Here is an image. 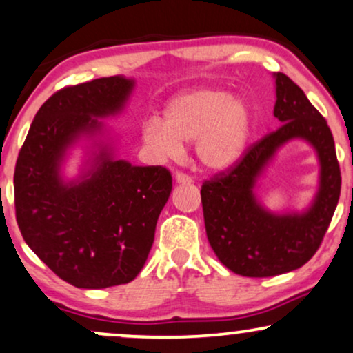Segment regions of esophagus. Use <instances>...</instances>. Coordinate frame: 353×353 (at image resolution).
Returning a JSON list of instances; mask_svg holds the SVG:
<instances>
[{
  "mask_svg": "<svg viewBox=\"0 0 353 353\" xmlns=\"http://www.w3.org/2000/svg\"><path fill=\"white\" fill-rule=\"evenodd\" d=\"M175 180L178 181V183H191V181H193V178H191L190 175H186V173H183V172H176Z\"/></svg>",
  "mask_w": 353,
  "mask_h": 353,
  "instance_id": "1",
  "label": "esophagus"
}]
</instances>
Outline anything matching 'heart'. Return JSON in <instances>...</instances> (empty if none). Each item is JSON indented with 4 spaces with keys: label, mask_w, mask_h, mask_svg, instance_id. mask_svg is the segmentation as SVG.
<instances>
[{
    "label": "heart",
    "mask_w": 353,
    "mask_h": 353,
    "mask_svg": "<svg viewBox=\"0 0 353 353\" xmlns=\"http://www.w3.org/2000/svg\"><path fill=\"white\" fill-rule=\"evenodd\" d=\"M143 142L159 154L176 157L185 142H194L199 163L210 170L232 167L250 137V110L242 98L223 90L198 88L167 104L162 123L143 124Z\"/></svg>",
    "instance_id": "obj_1"
}]
</instances>
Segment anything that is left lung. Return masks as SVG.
Returning <instances> with one entry per match:
<instances>
[{
    "label": "left lung",
    "mask_w": 353,
    "mask_h": 353,
    "mask_svg": "<svg viewBox=\"0 0 353 353\" xmlns=\"http://www.w3.org/2000/svg\"><path fill=\"white\" fill-rule=\"evenodd\" d=\"M275 81L273 114L280 128L252 143L232 167L201 186L208 241L221 263L242 276H275L310 262L341 196V167L327 121L285 73H275ZM291 138H304L316 149L321 162L320 191L303 215L276 216L259 206L253 186L272 154Z\"/></svg>",
    "instance_id": "8db88e82"
}]
</instances>
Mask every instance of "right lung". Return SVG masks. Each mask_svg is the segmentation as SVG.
<instances>
[{"instance_id": "1", "label": "right lung", "mask_w": 353, "mask_h": 353, "mask_svg": "<svg viewBox=\"0 0 353 353\" xmlns=\"http://www.w3.org/2000/svg\"><path fill=\"white\" fill-rule=\"evenodd\" d=\"M134 81L104 77L65 86L37 111L17 155L16 221L24 241L57 276L77 288L124 285L139 275L172 193L165 167H132L104 145L91 172L63 183L59 167L98 117L123 110Z\"/></svg>"}]
</instances>
